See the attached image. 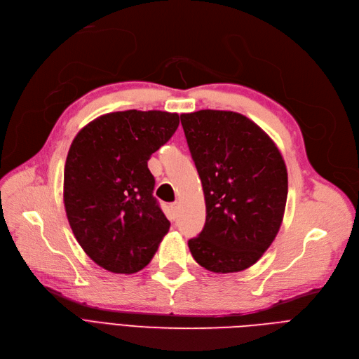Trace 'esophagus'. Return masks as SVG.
<instances>
[{"label":"esophagus","instance_id":"obj_1","mask_svg":"<svg viewBox=\"0 0 359 359\" xmlns=\"http://www.w3.org/2000/svg\"><path fill=\"white\" fill-rule=\"evenodd\" d=\"M179 215V203L175 202L170 205V217H172V219H176Z\"/></svg>","mask_w":359,"mask_h":359}]
</instances>
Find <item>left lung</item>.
Returning <instances> with one entry per match:
<instances>
[{"label":"left lung","instance_id":"1","mask_svg":"<svg viewBox=\"0 0 359 359\" xmlns=\"http://www.w3.org/2000/svg\"><path fill=\"white\" fill-rule=\"evenodd\" d=\"M206 205L194 259L215 273L250 268L275 240L284 218L288 173L280 151L249 118L229 110L180 115Z\"/></svg>","mask_w":359,"mask_h":359}]
</instances>
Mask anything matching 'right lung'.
I'll use <instances>...</instances> for the list:
<instances>
[{
    "label": "right lung",
    "instance_id": "1",
    "mask_svg": "<svg viewBox=\"0 0 359 359\" xmlns=\"http://www.w3.org/2000/svg\"><path fill=\"white\" fill-rule=\"evenodd\" d=\"M177 126V113L113 111L86 125L69 147L67 218L87 256L109 272L144 269L170 229L148 160Z\"/></svg>",
    "mask_w": 359,
    "mask_h": 359
}]
</instances>
